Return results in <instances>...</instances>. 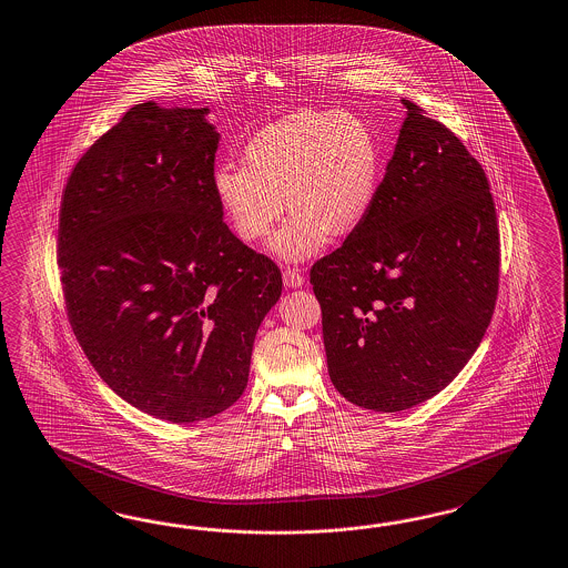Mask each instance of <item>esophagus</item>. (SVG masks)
I'll list each match as a JSON object with an SVG mask.
<instances>
[{"label": "esophagus", "mask_w": 568, "mask_h": 568, "mask_svg": "<svg viewBox=\"0 0 568 568\" xmlns=\"http://www.w3.org/2000/svg\"><path fill=\"white\" fill-rule=\"evenodd\" d=\"M282 277H284V284H286L288 288H298V286H303V282H305L303 270H298V267H294V265H286V267L282 270Z\"/></svg>", "instance_id": "obj_1"}]
</instances>
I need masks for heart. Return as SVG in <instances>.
Masks as SVG:
<instances>
[{"mask_svg": "<svg viewBox=\"0 0 568 568\" xmlns=\"http://www.w3.org/2000/svg\"><path fill=\"white\" fill-rule=\"evenodd\" d=\"M245 164L222 161L212 175L220 207L245 243L272 233L291 216L270 247L282 260H306L329 236L346 239L363 226L377 197L381 150L361 116L305 109L253 135Z\"/></svg>", "mask_w": 568, "mask_h": 568, "instance_id": "b5f03b06", "label": "heart"}]
</instances>
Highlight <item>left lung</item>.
Masks as SVG:
<instances>
[{
  "instance_id": "obj_1",
  "label": "left lung",
  "mask_w": 568,
  "mask_h": 568,
  "mask_svg": "<svg viewBox=\"0 0 568 568\" xmlns=\"http://www.w3.org/2000/svg\"><path fill=\"white\" fill-rule=\"evenodd\" d=\"M407 109L363 226L311 267L335 389L399 412L445 389L480 346L498 296L488 176L462 140Z\"/></svg>"
}]
</instances>
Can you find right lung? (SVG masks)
I'll return each instance as SVG.
<instances>
[{"label":"right lung","mask_w":568,"mask_h":568,"mask_svg":"<svg viewBox=\"0 0 568 568\" xmlns=\"http://www.w3.org/2000/svg\"><path fill=\"white\" fill-rule=\"evenodd\" d=\"M205 113L131 106L75 162L59 207L78 344L119 397L176 424L243 395L255 334L282 294L276 263L222 220Z\"/></svg>","instance_id":"1"}]
</instances>
